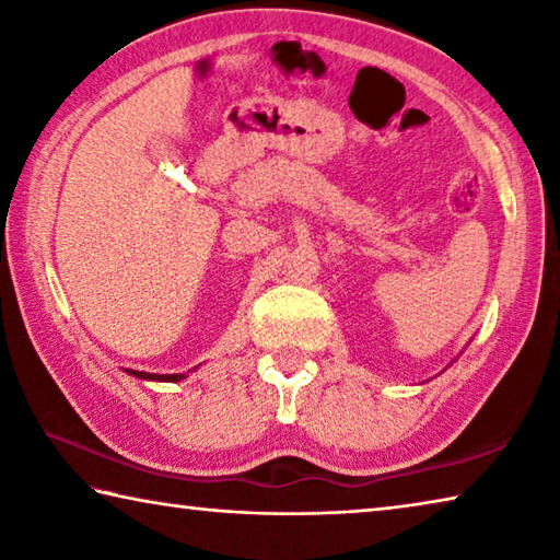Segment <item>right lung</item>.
Listing matches in <instances>:
<instances>
[{
	"label": "right lung",
	"mask_w": 560,
	"mask_h": 560,
	"mask_svg": "<svg viewBox=\"0 0 560 560\" xmlns=\"http://www.w3.org/2000/svg\"><path fill=\"white\" fill-rule=\"evenodd\" d=\"M132 375L145 377V381H170V383H177L185 377V375H153V373H138V371H132Z\"/></svg>",
	"instance_id": "1"
}]
</instances>
